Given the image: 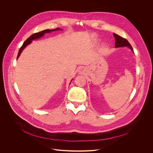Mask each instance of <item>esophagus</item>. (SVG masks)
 I'll use <instances>...</instances> for the list:
<instances>
[{"label":"esophagus","mask_w":153,"mask_h":153,"mask_svg":"<svg viewBox=\"0 0 153 153\" xmlns=\"http://www.w3.org/2000/svg\"><path fill=\"white\" fill-rule=\"evenodd\" d=\"M83 71H84V70H83V68H81L80 69V70H79V72H80V73H83Z\"/></svg>","instance_id":"obj_1"}]
</instances>
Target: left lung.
I'll list each match as a JSON object with an SVG mask.
<instances>
[{"label":"left lung","instance_id":"8db88e82","mask_svg":"<svg viewBox=\"0 0 153 153\" xmlns=\"http://www.w3.org/2000/svg\"><path fill=\"white\" fill-rule=\"evenodd\" d=\"M113 35L116 39L115 46H114L116 48L122 47H128L134 53V51H133V49L131 45H130V43L128 42V41L126 39L123 38L121 36H120L115 33H113Z\"/></svg>","mask_w":153,"mask_h":153}]
</instances>
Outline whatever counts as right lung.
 <instances>
[{"mask_svg":"<svg viewBox=\"0 0 153 153\" xmlns=\"http://www.w3.org/2000/svg\"><path fill=\"white\" fill-rule=\"evenodd\" d=\"M57 30H61L60 28H57L56 29H54V30H45L43 31H42L40 32H39V33H34L33 34H32L30 37H29L23 43L22 46L20 49H19V53H18V54H17V59L19 58V57L20 56L22 51H23V50L29 44H30V43L32 42V40H35V39H39L41 37H42L43 35H44L45 33H49L50 32H52V31H57Z\"/></svg>","mask_w":153,"mask_h":153,"instance_id":"obj_1","label":"right lung"}]
</instances>
